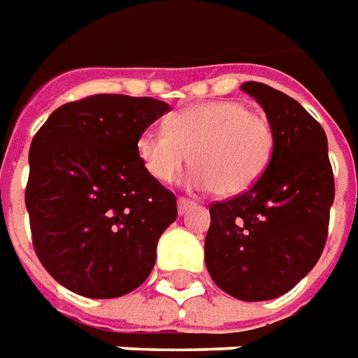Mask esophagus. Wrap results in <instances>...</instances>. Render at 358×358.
<instances>
[{
    "label": "esophagus",
    "instance_id": "obj_1",
    "mask_svg": "<svg viewBox=\"0 0 358 358\" xmlns=\"http://www.w3.org/2000/svg\"><path fill=\"white\" fill-rule=\"evenodd\" d=\"M194 201H191V199H185V196H179L177 199V210H179V214H185V212L189 210L191 206H194Z\"/></svg>",
    "mask_w": 358,
    "mask_h": 358
}]
</instances>
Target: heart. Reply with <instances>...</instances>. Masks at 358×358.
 I'll return each mask as SVG.
<instances>
[{
	"label": "heart",
	"instance_id": "b5f03b06",
	"mask_svg": "<svg viewBox=\"0 0 358 358\" xmlns=\"http://www.w3.org/2000/svg\"><path fill=\"white\" fill-rule=\"evenodd\" d=\"M163 130H144L136 154L157 181L171 183L185 164L191 181L220 199L250 191L267 171L275 152L268 118L240 101H208L175 110Z\"/></svg>",
	"mask_w": 358,
	"mask_h": 358
}]
</instances>
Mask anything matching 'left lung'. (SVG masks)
I'll return each mask as SVG.
<instances>
[{
	"label": "left lung",
	"mask_w": 358,
	"mask_h": 358,
	"mask_svg": "<svg viewBox=\"0 0 358 358\" xmlns=\"http://www.w3.org/2000/svg\"><path fill=\"white\" fill-rule=\"evenodd\" d=\"M275 130L267 171L250 191L210 206L204 261L216 287L245 302L294 288L324 251L334 171L322 124L298 101L265 83L241 85Z\"/></svg>",
	"instance_id": "left-lung-1"
}]
</instances>
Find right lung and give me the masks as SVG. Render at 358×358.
I'll use <instances>...</instances> for the list:
<instances>
[{
	"label": "right lung",
	"instance_id": "right-lung-1",
	"mask_svg": "<svg viewBox=\"0 0 358 358\" xmlns=\"http://www.w3.org/2000/svg\"><path fill=\"white\" fill-rule=\"evenodd\" d=\"M169 110L152 97L91 95L34 134L24 204L34 251L62 287L117 298L150 277L177 201L146 171L136 140Z\"/></svg>",
	"mask_w": 358,
	"mask_h": 358
}]
</instances>
